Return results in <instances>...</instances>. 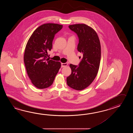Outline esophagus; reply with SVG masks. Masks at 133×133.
Instances as JSON below:
<instances>
[{
	"mask_svg": "<svg viewBox=\"0 0 133 133\" xmlns=\"http://www.w3.org/2000/svg\"><path fill=\"white\" fill-rule=\"evenodd\" d=\"M68 63H61V68H63V67H65L68 65Z\"/></svg>",
	"mask_w": 133,
	"mask_h": 133,
	"instance_id": "esophagus-1",
	"label": "esophagus"
}]
</instances>
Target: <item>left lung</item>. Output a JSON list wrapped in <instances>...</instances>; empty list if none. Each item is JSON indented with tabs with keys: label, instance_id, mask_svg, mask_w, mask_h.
<instances>
[{
	"label": "left lung",
	"instance_id": "8db88e82",
	"mask_svg": "<svg viewBox=\"0 0 133 133\" xmlns=\"http://www.w3.org/2000/svg\"><path fill=\"white\" fill-rule=\"evenodd\" d=\"M68 26L78 36L77 50L82 53L83 57L78 66L70 64L72 72L66 78V83L74 89L82 90L90 85L97 74L101 59V45L96 32L90 26L84 24Z\"/></svg>",
	"mask_w": 133,
	"mask_h": 133
}]
</instances>
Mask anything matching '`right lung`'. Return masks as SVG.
Returning <instances> with one entry per match:
<instances>
[{"mask_svg":"<svg viewBox=\"0 0 133 133\" xmlns=\"http://www.w3.org/2000/svg\"><path fill=\"white\" fill-rule=\"evenodd\" d=\"M63 25L46 23L33 32L25 46L24 61L28 77L36 88L51 86L61 67V63L48 58V52L52 48L55 34Z\"/></svg>","mask_w":133,"mask_h":133,"instance_id":"add662e5","label":"right lung"}]
</instances>
